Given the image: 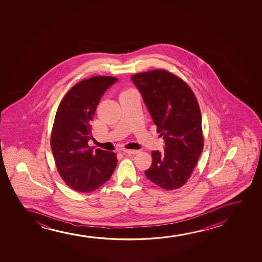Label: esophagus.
Listing matches in <instances>:
<instances>
[{
    "instance_id": "1",
    "label": "esophagus",
    "mask_w": 262,
    "mask_h": 262,
    "mask_svg": "<svg viewBox=\"0 0 262 262\" xmlns=\"http://www.w3.org/2000/svg\"><path fill=\"white\" fill-rule=\"evenodd\" d=\"M124 153H127V154H132V155H137L138 153H140V151L139 150H133V149H125V150H123Z\"/></svg>"
}]
</instances>
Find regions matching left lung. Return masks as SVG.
Wrapping results in <instances>:
<instances>
[{"instance_id":"8db88e82","label":"left lung","mask_w":262,"mask_h":262,"mask_svg":"<svg viewBox=\"0 0 262 262\" xmlns=\"http://www.w3.org/2000/svg\"><path fill=\"white\" fill-rule=\"evenodd\" d=\"M132 79L165 142L164 151H152V164L145 174L162 189L181 188L204 147L197 98L185 81L165 70L137 73Z\"/></svg>"}]
</instances>
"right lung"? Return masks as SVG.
<instances>
[{"label":"right lung","instance_id":"add662e5","mask_svg":"<svg viewBox=\"0 0 262 262\" xmlns=\"http://www.w3.org/2000/svg\"><path fill=\"white\" fill-rule=\"evenodd\" d=\"M117 78L95 76L76 84L58 106L51 133V147L58 172L72 190L90 192L110 179L117 165L116 154L97 148L88 141L90 122L105 90Z\"/></svg>","mask_w":262,"mask_h":262}]
</instances>
